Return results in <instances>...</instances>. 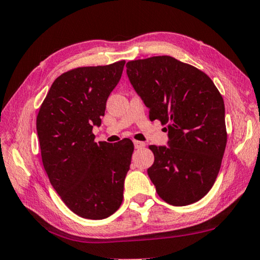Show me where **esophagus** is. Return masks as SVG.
I'll return each instance as SVG.
<instances>
[{
    "instance_id": "34e87169",
    "label": "esophagus",
    "mask_w": 260,
    "mask_h": 260,
    "mask_svg": "<svg viewBox=\"0 0 260 260\" xmlns=\"http://www.w3.org/2000/svg\"><path fill=\"white\" fill-rule=\"evenodd\" d=\"M134 146H135V149H141V148H143V146H145V143L140 142V141H134Z\"/></svg>"
}]
</instances>
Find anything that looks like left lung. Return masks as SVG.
I'll return each instance as SVG.
<instances>
[{"label":"left lung","instance_id":"obj_1","mask_svg":"<svg viewBox=\"0 0 260 260\" xmlns=\"http://www.w3.org/2000/svg\"><path fill=\"white\" fill-rule=\"evenodd\" d=\"M127 76L149 108L150 120L167 124L168 146L150 145L148 175L172 206L202 199L218 175L228 133L225 106L209 76L169 55L128 61Z\"/></svg>","mask_w":260,"mask_h":260}]
</instances>
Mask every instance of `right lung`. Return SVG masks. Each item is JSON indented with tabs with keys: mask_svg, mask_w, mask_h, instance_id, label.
Masks as SVG:
<instances>
[{
	"mask_svg": "<svg viewBox=\"0 0 260 260\" xmlns=\"http://www.w3.org/2000/svg\"><path fill=\"white\" fill-rule=\"evenodd\" d=\"M125 60L79 67L55 79L36 119L42 161L64 205L87 219H103L119 208L134 144L94 141L106 103L119 82Z\"/></svg>",
	"mask_w": 260,
	"mask_h": 260,
	"instance_id": "add662e5",
	"label": "right lung"
}]
</instances>
